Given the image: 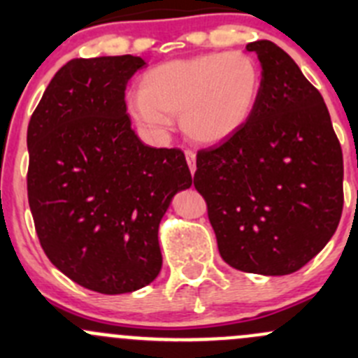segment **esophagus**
<instances>
[{"label":"esophagus","mask_w":358,"mask_h":358,"mask_svg":"<svg viewBox=\"0 0 358 358\" xmlns=\"http://www.w3.org/2000/svg\"><path fill=\"white\" fill-rule=\"evenodd\" d=\"M185 157H187V162H189V168H190V173H196V152L190 149L185 150Z\"/></svg>","instance_id":"esophagus-1"}]
</instances>
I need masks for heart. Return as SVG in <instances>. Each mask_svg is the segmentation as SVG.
I'll return each mask as SVG.
<instances>
[{
    "label": "heart",
    "instance_id": "b5f03b06",
    "mask_svg": "<svg viewBox=\"0 0 358 358\" xmlns=\"http://www.w3.org/2000/svg\"><path fill=\"white\" fill-rule=\"evenodd\" d=\"M259 92L262 71L249 53H204L147 71L128 106L147 128L161 131L180 115L190 140L218 143L246 124Z\"/></svg>",
    "mask_w": 358,
    "mask_h": 358
}]
</instances>
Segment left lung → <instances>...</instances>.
I'll return each instance as SVG.
<instances>
[{
    "mask_svg": "<svg viewBox=\"0 0 358 358\" xmlns=\"http://www.w3.org/2000/svg\"><path fill=\"white\" fill-rule=\"evenodd\" d=\"M262 62V92L246 124L197 150L204 197L223 262L287 275L329 243L343 211V152L319 90L272 41L246 46Z\"/></svg>",
    "mask_w": 358,
    "mask_h": 358,
    "instance_id": "left-lung-1",
    "label": "left lung"
}]
</instances>
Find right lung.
<instances>
[{"mask_svg":"<svg viewBox=\"0 0 358 358\" xmlns=\"http://www.w3.org/2000/svg\"><path fill=\"white\" fill-rule=\"evenodd\" d=\"M140 57L74 59L60 69L27 128V197L50 262L79 286L122 294L161 272L159 223L192 185L180 149L143 145L126 114Z\"/></svg>","mask_w":358,"mask_h":358,"instance_id":"obj_1","label":"right lung"}]
</instances>
